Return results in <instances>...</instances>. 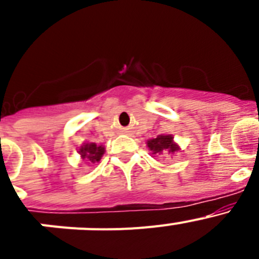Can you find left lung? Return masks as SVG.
<instances>
[{
	"mask_svg": "<svg viewBox=\"0 0 259 259\" xmlns=\"http://www.w3.org/2000/svg\"><path fill=\"white\" fill-rule=\"evenodd\" d=\"M148 146L153 154H166V153L178 152V146L174 144L172 136H158L157 139L148 141Z\"/></svg>",
	"mask_w": 259,
	"mask_h": 259,
	"instance_id": "obj_1",
	"label": "left lung"
}]
</instances>
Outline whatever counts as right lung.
<instances>
[{"label": "right lung", "mask_w": 259, "mask_h": 259, "mask_svg": "<svg viewBox=\"0 0 259 259\" xmlns=\"http://www.w3.org/2000/svg\"><path fill=\"white\" fill-rule=\"evenodd\" d=\"M105 149L104 146H97L96 144H85L84 146H81L79 150V153L81 154V157L84 159H88L91 163H96L101 159L102 154H104Z\"/></svg>", "instance_id": "right-lung-1"}]
</instances>
